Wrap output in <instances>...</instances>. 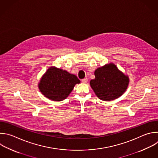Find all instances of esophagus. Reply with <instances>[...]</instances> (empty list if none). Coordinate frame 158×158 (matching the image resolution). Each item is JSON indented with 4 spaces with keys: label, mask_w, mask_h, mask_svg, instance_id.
<instances>
[{
    "label": "esophagus",
    "mask_w": 158,
    "mask_h": 158,
    "mask_svg": "<svg viewBox=\"0 0 158 158\" xmlns=\"http://www.w3.org/2000/svg\"><path fill=\"white\" fill-rule=\"evenodd\" d=\"M82 81V82H83V83H84V84H86L87 82V78H84V79H82L81 80Z\"/></svg>",
    "instance_id": "esophagus-1"
}]
</instances>
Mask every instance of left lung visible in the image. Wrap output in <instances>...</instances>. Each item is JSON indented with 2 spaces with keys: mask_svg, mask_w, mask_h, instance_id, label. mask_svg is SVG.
<instances>
[{
  "mask_svg": "<svg viewBox=\"0 0 158 158\" xmlns=\"http://www.w3.org/2000/svg\"><path fill=\"white\" fill-rule=\"evenodd\" d=\"M95 79L90 85L97 97L103 101L118 98L127 90L130 79L128 75L110 63L95 69Z\"/></svg>",
  "mask_w": 158,
  "mask_h": 158,
  "instance_id": "left-lung-1",
  "label": "left lung"
}]
</instances>
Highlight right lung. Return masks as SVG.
<instances>
[{
    "label": "right lung",
    "instance_id": "right-lung-1",
    "mask_svg": "<svg viewBox=\"0 0 158 158\" xmlns=\"http://www.w3.org/2000/svg\"><path fill=\"white\" fill-rule=\"evenodd\" d=\"M81 81L74 74L55 66L49 67L41 77L38 88L41 94L52 101L66 99Z\"/></svg>",
    "mask_w": 158,
    "mask_h": 158
}]
</instances>
